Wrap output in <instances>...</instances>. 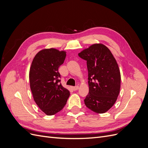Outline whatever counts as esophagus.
Here are the masks:
<instances>
[{
  "label": "esophagus",
  "instance_id": "1",
  "mask_svg": "<svg viewBox=\"0 0 148 148\" xmlns=\"http://www.w3.org/2000/svg\"><path fill=\"white\" fill-rule=\"evenodd\" d=\"M78 88H79V86H76L71 87V89H72L73 91H77V90H78Z\"/></svg>",
  "mask_w": 148,
  "mask_h": 148
}]
</instances>
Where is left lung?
<instances>
[{"label": "left lung", "instance_id": "obj_1", "mask_svg": "<svg viewBox=\"0 0 148 148\" xmlns=\"http://www.w3.org/2000/svg\"><path fill=\"white\" fill-rule=\"evenodd\" d=\"M86 61L89 93L84 104L97 114L105 113L114 106L120 92L121 76L116 60L102 44H92L78 53Z\"/></svg>", "mask_w": 148, "mask_h": 148}]
</instances>
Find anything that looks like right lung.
I'll use <instances>...</instances> for the list:
<instances>
[{"label": "right lung", "mask_w": 148, "mask_h": 148, "mask_svg": "<svg viewBox=\"0 0 148 148\" xmlns=\"http://www.w3.org/2000/svg\"><path fill=\"white\" fill-rule=\"evenodd\" d=\"M65 51L51 48L39 51L31 64L29 78L35 102L43 112L52 115L65 106L70 92L62 86L59 66L64 64Z\"/></svg>", "instance_id": "right-lung-1"}]
</instances>
